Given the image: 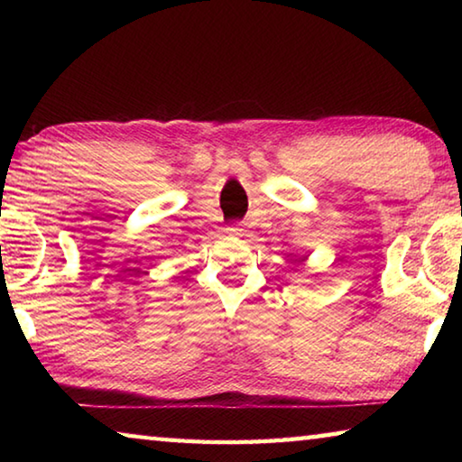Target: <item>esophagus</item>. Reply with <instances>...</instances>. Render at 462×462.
Listing matches in <instances>:
<instances>
[{"label":"esophagus","instance_id":"1","mask_svg":"<svg viewBox=\"0 0 462 462\" xmlns=\"http://www.w3.org/2000/svg\"><path fill=\"white\" fill-rule=\"evenodd\" d=\"M228 232H230V236H242V228H240V224H232L230 228H228Z\"/></svg>","mask_w":462,"mask_h":462}]
</instances>
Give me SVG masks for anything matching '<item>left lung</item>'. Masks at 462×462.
I'll return each instance as SVG.
<instances>
[{
    "label": "left lung",
    "instance_id": "1",
    "mask_svg": "<svg viewBox=\"0 0 462 462\" xmlns=\"http://www.w3.org/2000/svg\"><path fill=\"white\" fill-rule=\"evenodd\" d=\"M295 261H297V259H295Z\"/></svg>",
    "mask_w": 462,
    "mask_h": 462
}]
</instances>
